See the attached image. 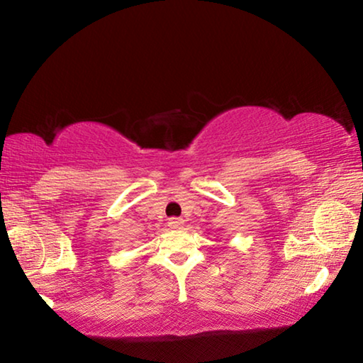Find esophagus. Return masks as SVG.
I'll list each match as a JSON object with an SVG mask.
<instances>
[{
    "label": "esophagus",
    "mask_w": 363,
    "mask_h": 363,
    "mask_svg": "<svg viewBox=\"0 0 363 363\" xmlns=\"http://www.w3.org/2000/svg\"><path fill=\"white\" fill-rule=\"evenodd\" d=\"M184 224V220L181 218H169L168 220V227H171V229H181Z\"/></svg>",
    "instance_id": "obj_1"
}]
</instances>
